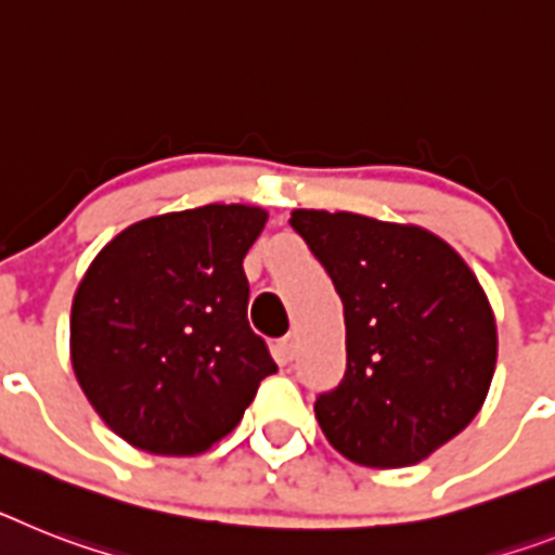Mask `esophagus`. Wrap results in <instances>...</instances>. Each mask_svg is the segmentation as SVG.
Segmentation results:
<instances>
[{
  "mask_svg": "<svg viewBox=\"0 0 555 555\" xmlns=\"http://www.w3.org/2000/svg\"><path fill=\"white\" fill-rule=\"evenodd\" d=\"M293 358H296V338H293V335H285V338L276 344V361L279 364H291Z\"/></svg>",
  "mask_w": 555,
  "mask_h": 555,
  "instance_id": "34e87169",
  "label": "esophagus"
}]
</instances>
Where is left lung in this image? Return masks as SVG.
Wrapping results in <instances>:
<instances>
[{
  "instance_id": "1",
  "label": "left lung",
  "mask_w": 555,
  "mask_h": 555,
  "mask_svg": "<svg viewBox=\"0 0 555 555\" xmlns=\"http://www.w3.org/2000/svg\"><path fill=\"white\" fill-rule=\"evenodd\" d=\"M291 225L333 279L347 324V372L313 406L321 431L358 465L421 463L486 403L496 366L486 291L426 228L310 208Z\"/></svg>"
}]
</instances>
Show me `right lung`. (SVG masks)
Segmentation results:
<instances>
[{
    "label": "right lung",
    "instance_id": "right-lung-1",
    "mask_svg": "<svg viewBox=\"0 0 555 555\" xmlns=\"http://www.w3.org/2000/svg\"><path fill=\"white\" fill-rule=\"evenodd\" d=\"M268 211L211 206L120 231L83 273L69 352L101 421L134 449L185 457L234 431L276 364L248 324L242 259Z\"/></svg>",
    "mask_w": 555,
    "mask_h": 555
}]
</instances>
